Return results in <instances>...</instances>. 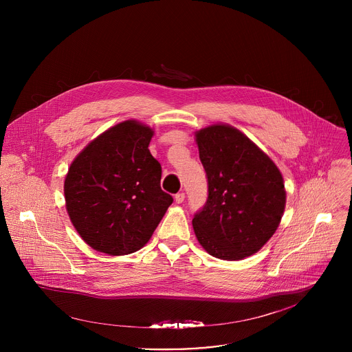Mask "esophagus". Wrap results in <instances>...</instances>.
Returning <instances> with one entry per match:
<instances>
[{
  "label": "esophagus",
  "mask_w": 352,
  "mask_h": 352,
  "mask_svg": "<svg viewBox=\"0 0 352 352\" xmlns=\"http://www.w3.org/2000/svg\"><path fill=\"white\" fill-rule=\"evenodd\" d=\"M185 200V193L184 192H178L177 195H175V202L177 204H182Z\"/></svg>",
  "instance_id": "esophagus-1"
}]
</instances>
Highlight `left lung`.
Wrapping results in <instances>:
<instances>
[{
    "label": "left lung",
    "instance_id": "8db88e82",
    "mask_svg": "<svg viewBox=\"0 0 352 352\" xmlns=\"http://www.w3.org/2000/svg\"><path fill=\"white\" fill-rule=\"evenodd\" d=\"M208 177V200L192 224L199 243L223 261L256 254L285 208L280 170L238 129L217 124L196 132Z\"/></svg>",
    "mask_w": 352,
    "mask_h": 352
}]
</instances>
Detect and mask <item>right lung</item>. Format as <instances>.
I'll return each mask as SVG.
<instances>
[{"label": "right lung", "instance_id": "add662e5", "mask_svg": "<svg viewBox=\"0 0 352 352\" xmlns=\"http://www.w3.org/2000/svg\"><path fill=\"white\" fill-rule=\"evenodd\" d=\"M153 131L124 121L90 142L72 162L64 193L82 239L113 256L136 252L152 236L173 196L148 150Z\"/></svg>", "mask_w": 352, "mask_h": 352}]
</instances>
